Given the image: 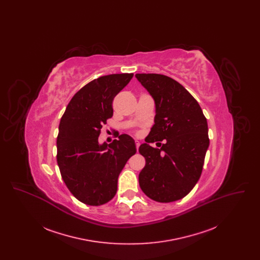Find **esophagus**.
Segmentation results:
<instances>
[{
  "label": "esophagus",
  "instance_id": "1",
  "mask_svg": "<svg viewBox=\"0 0 260 260\" xmlns=\"http://www.w3.org/2000/svg\"><path fill=\"white\" fill-rule=\"evenodd\" d=\"M139 145H140V143H139V141H137V140H136V147L137 150H138V148H139Z\"/></svg>",
  "mask_w": 260,
  "mask_h": 260
}]
</instances>
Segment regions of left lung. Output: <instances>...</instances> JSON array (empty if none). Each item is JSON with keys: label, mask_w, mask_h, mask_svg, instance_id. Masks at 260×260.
I'll return each mask as SVG.
<instances>
[{"label": "left lung", "mask_w": 260, "mask_h": 260, "mask_svg": "<svg viewBox=\"0 0 260 260\" xmlns=\"http://www.w3.org/2000/svg\"><path fill=\"white\" fill-rule=\"evenodd\" d=\"M136 77L156 105L155 124L138 149L146 161L139 186L156 202L180 200L196 185L203 171L210 145L207 119L197 100L175 80L161 74ZM162 140L161 149L148 145Z\"/></svg>", "instance_id": "left-lung-1"}]
</instances>
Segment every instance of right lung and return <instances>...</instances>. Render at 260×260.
<instances>
[{"mask_svg": "<svg viewBox=\"0 0 260 260\" xmlns=\"http://www.w3.org/2000/svg\"><path fill=\"white\" fill-rule=\"evenodd\" d=\"M133 77L124 73L94 79L75 94L61 117L57 164L69 191L86 205L101 206L114 198L119 174L136 153L135 140L127 135L110 144L99 143L102 125L113 116L114 98Z\"/></svg>", "mask_w": 260, "mask_h": 260, "instance_id": "obj_1", "label": "right lung"}]
</instances>
